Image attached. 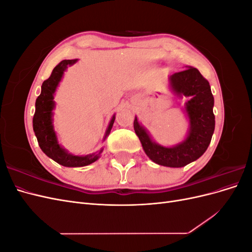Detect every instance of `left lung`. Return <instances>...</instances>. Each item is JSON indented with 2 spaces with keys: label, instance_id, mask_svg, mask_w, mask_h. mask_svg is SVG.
Instances as JSON below:
<instances>
[{
  "label": "left lung",
  "instance_id": "left-lung-1",
  "mask_svg": "<svg viewBox=\"0 0 252 252\" xmlns=\"http://www.w3.org/2000/svg\"><path fill=\"white\" fill-rule=\"evenodd\" d=\"M170 87L178 96H186L184 111L189 120V131L186 139L172 147H165L152 141L148 131L134 118L133 127L139 136L145 154L158 165L183 167L204 155L215 131V98L209 82L193 67L175 72L169 78Z\"/></svg>",
  "mask_w": 252,
  "mask_h": 252
}]
</instances>
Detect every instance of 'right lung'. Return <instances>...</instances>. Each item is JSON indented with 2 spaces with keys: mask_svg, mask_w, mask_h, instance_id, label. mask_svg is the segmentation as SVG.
<instances>
[{
  "mask_svg": "<svg viewBox=\"0 0 252 252\" xmlns=\"http://www.w3.org/2000/svg\"><path fill=\"white\" fill-rule=\"evenodd\" d=\"M75 60H64L59 63L50 74V77L44 81L42 84L41 94L37 96L35 101V112L32 120L33 131L37 139V143L42 151L47 157L52 158L60 165L65 167H83L95 162L100 158L103 149L98 151V154H90L87 156H74L65 150L58 142V138L52 124V110L55 109V93L59 83L63 78L64 71L68 66L73 65L77 62ZM116 116H113L108 125L104 140L107 138L113 126Z\"/></svg>",
  "mask_w": 252,
  "mask_h": 252,
  "instance_id": "add662e5",
  "label": "right lung"
}]
</instances>
